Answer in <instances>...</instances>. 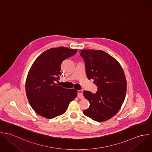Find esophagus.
Here are the masks:
<instances>
[{
  "instance_id": "esophagus-1",
  "label": "esophagus",
  "mask_w": 152,
  "mask_h": 152,
  "mask_svg": "<svg viewBox=\"0 0 152 152\" xmlns=\"http://www.w3.org/2000/svg\"><path fill=\"white\" fill-rule=\"evenodd\" d=\"M77 97L78 98L82 99L84 98L83 95V90H78L77 91Z\"/></svg>"
}]
</instances>
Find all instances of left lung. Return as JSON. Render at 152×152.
I'll list each match as a JSON object with an SVG mask.
<instances>
[{
  "mask_svg": "<svg viewBox=\"0 0 152 152\" xmlns=\"http://www.w3.org/2000/svg\"><path fill=\"white\" fill-rule=\"evenodd\" d=\"M80 52L88 79H94L98 87L94 94L83 91L90 102L89 108L83 113L96 121H105L118 113L125 100L127 83L124 70L114 57L104 51L85 50Z\"/></svg>",
  "mask_w": 152,
  "mask_h": 152,
  "instance_id": "left-lung-1",
  "label": "left lung"
}]
</instances>
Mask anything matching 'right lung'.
I'll list each match as a JSON object with an SVG mask.
<instances>
[{"label":"right lung","instance_id":"obj_1","mask_svg":"<svg viewBox=\"0 0 152 152\" xmlns=\"http://www.w3.org/2000/svg\"><path fill=\"white\" fill-rule=\"evenodd\" d=\"M77 51L64 47L52 48L35 60L27 76L26 92L31 107L39 115L47 119L61 115L77 97L76 90L66 89L56 83L62 62Z\"/></svg>","mask_w":152,"mask_h":152}]
</instances>
